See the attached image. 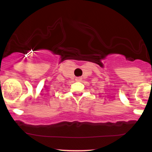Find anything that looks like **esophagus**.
Returning a JSON list of instances; mask_svg holds the SVG:
<instances>
[{"label": "esophagus", "instance_id": "obj_1", "mask_svg": "<svg viewBox=\"0 0 152 152\" xmlns=\"http://www.w3.org/2000/svg\"><path fill=\"white\" fill-rule=\"evenodd\" d=\"M82 80V78L81 77H76V81H81Z\"/></svg>", "mask_w": 152, "mask_h": 152}]
</instances>
